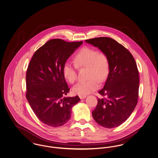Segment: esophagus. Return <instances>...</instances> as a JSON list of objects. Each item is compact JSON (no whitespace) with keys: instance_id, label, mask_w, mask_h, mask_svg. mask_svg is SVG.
I'll return each mask as SVG.
<instances>
[{"instance_id":"esophagus-1","label":"esophagus","mask_w":158,"mask_h":158,"mask_svg":"<svg viewBox=\"0 0 158 158\" xmlns=\"http://www.w3.org/2000/svg\"><path fill=\"white\" fill-rule=\"evenodd\" d=\"M86 95H79V98H81V99L86 98Z\"/></svg>"}]
</instances>
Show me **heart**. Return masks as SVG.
I'll list each match as a JSON object with an SVG mask.
<instances>
[{
  "label": "heart",
  "instance_id": "obj_1",
  "mask_svg": "<svg viewBox=\"0 0 158 158\" xmlns=\"http://www.w3.org/2000/svg\"><path fill=\"white\" fill-rule=\"evenodd\" d=\"M75 64L66 61L63 66V75L70 83H73L77 79V67L88 68L87 81L79 82L72 92L78 95H86L98 89L100 81H105L110 71V60L108 56L97 50L85 47L81 49L74 56Z\"/></svg>",
  "mask_w": 158,
  "mask_h": 158
}]
</instances>
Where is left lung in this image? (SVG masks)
Listing matches in <instances>:
<instances>
[{
    "label": "left lung",
    "instance_id": "left-lung-1",
    "mask_svg": "<svg viewBox=\"0 0 158 158\" xmlns=\"http://www.w3.org/2000/svg\"><path fill=\"white\" fill-rule=\"evenodd\" d=\"M85 41L98 47L110 60L109 74L104 88L99 91L104 98H98L93 118L104 127H116L127 120L138 102L139 75L135 60L126 48L113 38H94Z\"/></svg>",
    "mask_w": 158,
    "mask_h": 158
}]
</instances>
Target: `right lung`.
<instances>
[{
	"instance_id": "right-lung-1",
	"label": "right lung",
	"mask_w": 158,
	"mask_h": 158,
	"mask_svg": "<svg viewBox=\"0 0 158 158\" xmlns=\"http://www.w3.org/2000/svg\"><path fill=\"white\" fill-rule=\"evenodd\" d=\"M83 41L67 42L59 38L48 41L34 53L26 73V98L40 121L60 127L70 118L78 96L64 97L70 89L63 66Z\"/></svg>"
}]
</instances>
